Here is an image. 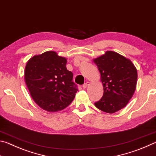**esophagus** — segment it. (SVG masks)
<instances>
[{"mask_svg":"<svg viewBox=\"0 0 156 156\" xmlns=\"http://www.w3.org/2000/svg\"><path fill=\"white\" fill-rule=\"evenodd\" d=\"M89 84H90V83H89V82H86V83H84L83 85V87L84 89H85V88L87 87L89 85Z\"/></svg>","mask_w":156,"mask_h":156,"instance_id":"1","label":"esophagus"}]
</instances>
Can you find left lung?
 I'll use <instances>...</instances> for the list:
<instances>
[{"mask_svg": "<svg viewBox=\"0 0 156 156\" xmlns=\"http://www.w3.org/2000/svg\"><path fill=\"white\" fill-rule=\"evenodd\" d=\"M101 76L104 94L94 103L102 112L113 113L125 107L133 96L137 83V69L130 60L108 51L94 60Z\"/></svg>", "mask_w": 156, "mask_h": 156, "instance_id": "obj_1", "label": "left lung"}]
</instances>
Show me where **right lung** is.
Returning <instances> with one entry per match:
<instances>
[{"label":"right lung","instance_id":"add662e5","mask_svg":"<svg viewBox=\"0 0 156 156\" xmlns=\"http://www.w3.org/2000/svg\"><path fill=\"white\" fill-rule=\"evenodd\" d=\"M67 59L56 52L46 51L28 60L25 80L31 96L39 107L49 112L64 109L78 91L73 73L66 67Z\"/></svg>","mask_w":156,"mask_h":156}]
</instances>
